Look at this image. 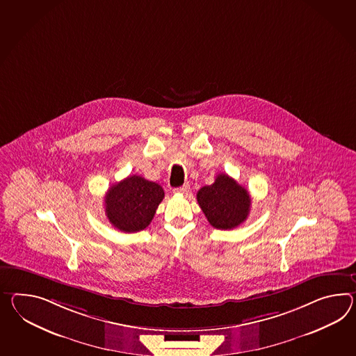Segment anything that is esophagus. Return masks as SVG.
I'll list each match as a JSON object with an SVG mask.
<instances>
[{"label":"esophagus","instance_id":"esophagus-1","mask_svg":"<svg viewBox=\"0 0 356 356\" xmlns=\"http://www.w3.org/2000/svg\"><path fill=\"white\" fill-rule=\"evenodd\" d=\"M191 189V186H189V184H185V185H182L180 188H176L174 189L175 193H180V194H186L188 191Z\"/></svg>","mask_w":356,"mask_h":356}]
</instances>
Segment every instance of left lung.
I'll use <instances>...</instances> for the list:
<instances>
[{
    "label": "left lung",
    "mask_w": 356,
    "mask_h": 356,
    "mask_svg": "<svg viewBox=\"0 0 356 356\" xmlns=\"http://www.w3.org/2000/svg\"><path fill=\"white\" fill-rule=\"evenodd\" d=\"M197 200L209 224L230 230L247 220L251 209L250 193L226 174H218L213 184L197 193Z\"/></svg>",
    "instance_id": "1"
}]
</instances>
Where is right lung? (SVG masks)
<instances>
[{
  "label": "right lung",
  "instance_id": "right-lung-1",
  "mask_svg": "<svg viewBox=\"0 0 356 356\" xmlns=\"http://www.w3.org/2000/svg\"><path fill=\"white\" fill-rule=\"evenodd\" d=\"M165 191L156 182L132 175L117 182L105 194V213L109 222L124 233L144 230L156 215Z\"/></svg>",
  "mask_w": 356,
  "mask_h": 356
}]
</instances>
